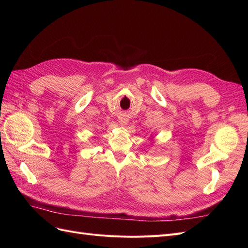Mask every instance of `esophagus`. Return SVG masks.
Instances as JSON below:
<instances>
[{
	"mask_svg": "<svg viewBox=\"0 0 248 248\" xmlns=\"http://www.w3.org/2000/svg\"><path fill=\"white\" fill-rule=\"evenodd\" d=\"M119 122H120V124L126 125L127 122H128V119L125 118V117H121V118H119Z\"/></svg>",
	"mask_w": 248,
	"mask_h": 248,
	"instance_id": "obj_1",
	"label": "esophagus"
}]
</instances>
